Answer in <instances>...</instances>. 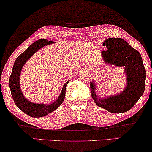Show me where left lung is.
Instances as JSON below:
<instances>
[{
  "label": "left lung",
  "instance_id": "left-lung-1",
  "mask_svg": "<svg viewBox=\"0 0 152 152\" xmlns=\"http://www.w3.org/2000/svg\"><path fill=\"white\" fill-rule=\"evenodd\" d=\"M102 45L107 48V50L101 52L106 64L124 67L127 78L126 86L117 95L100 98L96 95L95 83L91 82V96L96 105L112 113L127 112L136 103L145 89L146 70L141 55L121 38H108Z\"/></svg>",
  "mask_w": 152,
  "mask_h": 152
}]
</instances>
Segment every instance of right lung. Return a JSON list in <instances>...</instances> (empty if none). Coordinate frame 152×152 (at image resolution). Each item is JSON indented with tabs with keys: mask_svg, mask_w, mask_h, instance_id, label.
Returning <instances> with one entry per match:
<instances>
[{
	"mask_svg": "<svg viewBox=\"0 0 152 152\" xmlns=\"http://www.w3.org/2000/svg\"><path fill=\"white\" fill-rule=\"evenodd\" d=\"M53 41H49L46 39H40L35 41L32 45H30L26 50L17 57L14 64L12 71L10 77V88L11 94L15 102V105L20 109L21 111L32 117H45L56 110L61 104L64 102L66 94V88L69 81L66 82L63 86L60 96L51 104H37L29 101L23 96L22 91L20 88V74L21 69L26 63L27 61L35 54L37 51L42 48L45 45L54 43Z\"/></svg>",
	"mask_w": 152,
	"mask_h": 152,
	"instance_id": "right-lung-1",
	"label": "right lung"
}]
</instances>
